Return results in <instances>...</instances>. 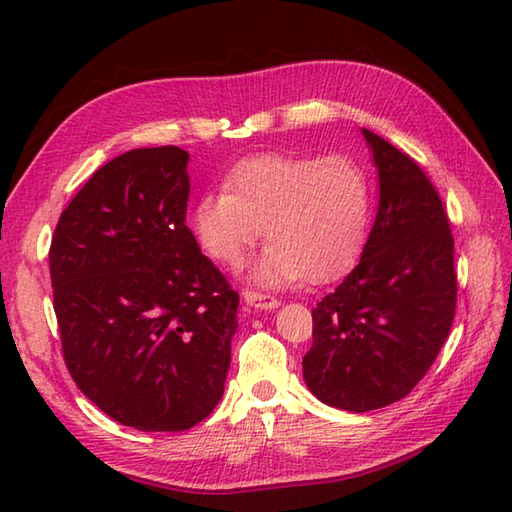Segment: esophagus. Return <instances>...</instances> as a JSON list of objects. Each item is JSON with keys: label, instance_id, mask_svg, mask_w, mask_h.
<instances>
[{"label": "esophagus", "instance_id": "esophagus-1", "mask_svg": "<svg viewBox=\"0 0 512 512\" xmlns=\"http://www.w3.org/2000/svg\"><path fill=\"white\" fill-rule=\"evenodd\" d=\"M242 297H244V301L248 303V306L259 308V310H275V308H279V299L266 295V292L244 290Z\"/></svg>", "mask_w": 512, "mask_h": 512}]
</instances>
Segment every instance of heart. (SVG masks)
Returning a JSON list of instances; mask_svg holds the SVG:
<instances>
[{
	"label": "heart",
	"instance_id": "heart-1",
	"mask_svg": "<svg viewBox=\"0 0 512 512\" xmlns=\"http://www.w3.org/2000/svg\"><path fill=\"white\" fill-rule=\"evenodd\" d=\"M372 195L347 156L266 154L237 162L226 191H209L191 215L193 235L213 262L244 264L264 228L268 242L253 279L264 286L328 281L354 264L365 244Z\"/></svg>",
	"mask_w": 512,
	"mask_h": 512
}]
</instances>
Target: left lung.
Wrapping results in <instances>:
<instances>
[{
    "mask_svg": "<svg viewBox=\"0 0 512 512\" xmlns=\"http://www.w3.org/2000/svg\"><path fill=\"white\" fill-rule=\"evenodd\" d=\"M380 178L361 262L312 308L303 378L321 402L363 413L405 398L436 361L458 303L453 235L416 160L363 129Z\"/></svg>",
    "mask_w": 512,
    "mask_h": 512,
    "instance_id": "obj_1",
    "label": "left lung"
}]
</instances>
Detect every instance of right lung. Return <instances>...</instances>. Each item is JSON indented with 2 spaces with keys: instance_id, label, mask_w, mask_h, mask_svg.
<instances>
[{
  "instance_id": "add662e5",
  "label": "right lung",
  "mask_w": 512,
  "mask_h": 512,
  "mask_svg": "<svg viewBox=\"0 0 512 512\" xmlns=\"http://www.w3.org/2000/svg\"><path fill=\"white\" fill-rule=\"evenodd\" d=\"M189 154L132 149L65 206L50 244L63 361L96 407L138 431L215 409L239 295L187 226Z\"/></svg>"
}]
</instances>
